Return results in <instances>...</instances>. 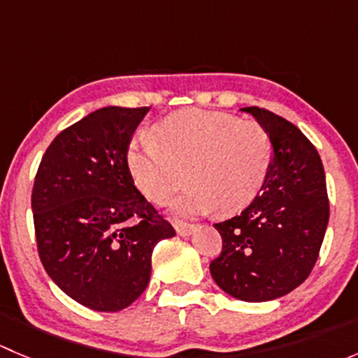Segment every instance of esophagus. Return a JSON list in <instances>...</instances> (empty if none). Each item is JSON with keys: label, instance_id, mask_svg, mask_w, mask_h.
<instances>
[{"label": "esophagus", "instance_id": "1", "mask_svg": "<svg viewBox=\"0 0 358 358\" xmlns=\"http://www.w3.org/2000/svg\"><path fill=\"white\" fill-rule=\"evenodd\" d=\"M175 230L178 236L187 237V236H190V234H194L196 225H192V223H185V222H175Z\"/></svg>", "mask_w": 358, "mask_h": 358}]
</instances>
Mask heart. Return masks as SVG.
I'll list each match as a JSON object with an SVG mask.
<instances>
[{
	"label": "heart",
	"instance_id": "obj_1",
	"mask_svg": "<svg viewBox=\"0 0 358 358\" xmlns=\"http://www.w3.org/2000/svg\"><path fill=\"white\" fill-rule=\"evenodd\" d=\"M272 157V140L259 122L196 109L161 119L152 136H135L126 154L133 182L156 204H164L183 180L189 183L173 204L178 215L246 208L262 190Z\"/></svg>",
	"mask_w": 358,
	"mask_h": 358
}]
</instances>
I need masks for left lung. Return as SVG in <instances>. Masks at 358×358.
Listing matches in <instances>:
<instances>
[{"mask_svg": "<svg viewBox=\"0 0 358 358\" xmlns=\"http://www.w3.org/2000/svg\"><path fill=\"white\" fill-rule=\"evenodd\" d=\"M272 140V166L262 192L241 215L216 223L222 255L209 270L227 294L270 301L305 282L329 222L326 173L319 152L289 121L244 107Z\"/></svg>", "mask_w": 358, "mask_h": 358, "instance_id": "1", "label": "left lung"}]
</instances>
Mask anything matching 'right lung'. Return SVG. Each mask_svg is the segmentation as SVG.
<instances>
[{
	"label": "right lung",
	"instance_id": "obj_1",
	"mask_svg": "<svg viewBox=\"0 0 358 358\" xmlns=\"http://www.w3.org/2000/svg\"><path fill=\"white\" fill-rule=\"evenodd\" d=\"M149 107H103L55 136L32 189L36 241L46 273L96 312L131 305L150 280L152 251L175 229L129 173V142Z\"/></svg>",
	"mask_w": 358,
	"mask_h": 358
}]
</instances>
